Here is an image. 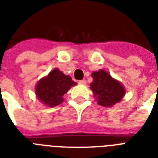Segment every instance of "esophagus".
Masks as SVG:
<instances>
[{"label": "esophagus", "instance_id": "34e87169", "mask_svg": "<svg viewBox=\"0 0 158 158\" xmlns=\"http://www.w3.org/2000/svg\"><path fill=\"white\" fill-rule=\"evenodd\" d=\"M87 81L85 79H82V80H79V84H86Z\"/></svg>", "mask_w": 158, "mask_h": 158}]
</instances>
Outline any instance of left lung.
<instances>
[{"instance_id": "1", "label": "left lung", "mask_w": 158, "mask_h": 158, "mask_svg": "<svg viewBox=\"0 0 158 158\" xmlns=\"http://www.w3.org/2000/svg\"><path fill=\"white\" fill-rule=\"evenodd\" d=\"M94 81L90 84V89L94 94L98 104L110 107L122 100L125 89L122 84L113 79L104 69L92 73Z\"/></svg>"}]
</instances>
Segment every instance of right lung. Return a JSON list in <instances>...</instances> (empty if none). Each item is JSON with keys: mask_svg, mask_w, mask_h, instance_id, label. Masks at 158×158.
Segmentation results:
<instances>
[{"mask_svg": "<svg viewBox=\"0 0 158 158\" xmlns=\"http://www.w3.org/2000/svg\"><path fill=\"white\" fill-rule=\"evenodd\" d=\"M71 77L65 75L58 69H54L43 77L36 85L35 93L38 98L48 106L54 107L63 102V96L72 86L76 85Z\"/></svg>", "mask_w": 158, "mask_h": 158, "instance_id": "obj_1", "label": "right lung"}]
</instances>
